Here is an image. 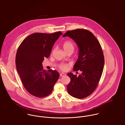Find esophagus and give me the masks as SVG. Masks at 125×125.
<instances>
[{"label": "esophagus", "mask_w": 125, "mask_h": 125, "mask_svg": "<svg viewBox=\"0 0 125 125\" xmlns=\"http://www.w3.org/2000/svg\"><path fill=\"white\" fill-rule=\"evenodd\" d=\"M60 75L61 76V77H64V76H65L66 74H65V73H60Z\"/></svg>", "instance_id": "esophagus-1"}]
</instances>
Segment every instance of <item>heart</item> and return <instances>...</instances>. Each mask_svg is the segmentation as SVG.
<instances>
[{"label":"heart","mask_w":125,"mask_h":125,"mask_svg":"<svg viewBox=\"0 0 125 125\" xmlns=\"http://www.w3.org/2000/svg\"><path fill=\"white\" fill-rule=\"evenodd\" d=\"M62 46L64 50L66 52V53L68 52H71L73 53L74 50V48H75L74 45L72 42H70V41L65 42L63 43ZM54 51V50H53L52 52ZM68 66H69V65L68 64L63 63H60L58 65V67L59 68V69L62 71H67L68 68Z\"/></svg>","instance_id":"1"}]
</instances>
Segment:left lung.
<instances>
[{"instance_id": "1", "label": "left lung", "mask_w": 125, "mask_h": 125, "mask_svg": "<svg viewBox=\"0 0 125 125\" xmlns=\"http://www.w3.org/2000/svg\"><path fill=\"white\" fill-rule=\"evenodd\" d=\"M66 36L73 39L78 46L79 56L73 70L82 72L79 76L67 74L71 79L68 92L74 98L83 99L95 91L100 82L104 64L102 48L93 34L86 29L68 31L63 36Z\"/></svg>"}]
</instances>
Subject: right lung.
Here are the masks:
<instances>
[{"mask_svg":"<svg viewBox=\"0 0 125 125\" xmlns=\"http://www.w3.org/2000/svg\"><path fill=\"white\" fill-rule=\"evenodd\" d=\"M63 34L35 33L27 37L17 51V71L25 89L38 98L48 96L52 91L59 73L52 70H43L42 62L50 56L52 46Z\"/></svg>","mask_w":125,"mask_h":125,"instance_id":"1","label":"right lung"}]
</instances>
